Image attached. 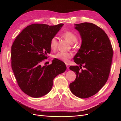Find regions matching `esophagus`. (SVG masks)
Here are the masks:
<instances>
[{
    "label": "esophagus",
    "instance_id": "esophagus-1",
    "mask_svg": "<svg viewBox=\"0 0 121 121\" xmlns=\"http://www.w3.org/2000/svg\"><path fill=\"white\" fill-rule=\"evenodd\" d=\"M66 67H67V69H69V66H68V64H66Z\"/></svg>",
    "mask_w": 121,
    "mask_h": 121
}]
</instances>
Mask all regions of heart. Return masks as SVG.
Instances as JSON below:
<instances>
[{"label":"heart","mask_w":121,"mask_h":121,"mask_svg":"<svg viewBox=\"0 0 121 121\" xmlns=\"http://www.w3.org/2000/svg\"><path fill=\"white\" fill-rule=\"evenodd\" d=\"M66 39L69 41L71 43H73L78 41V37L73 32L70 31L65 32L63 35ZM57 47V37H53L52 38L50 41V48L53 50L56 49ZM73 54L71 52H58L56 53L53 57L55 59L61 60L65 63H67L69 59L72 58Z\"/></svg>","instance_id":"1"}]
</instances>
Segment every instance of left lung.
I'll return each instance as SVG.
<instances>
[{
  "label": "left lung",
  "mask_w": 121,
  "mask_h": 121,
  "mask_svg": "<svg viewBox=\"0 0 121 121\" xmlns=\"http://www.w3.org/2000/svg\"><path fill=\"white\" fill-rule=\"evenodd\" d=\"M75 25L82 43L73 58L79 66L69 67L77 75L75 80L69 84V89L75 96L86 99L97 94L105 84L110 71L113 51L107 34L97 25L89 22Z\"/></svg>",
  "instance_id": "1"
}]
</instances>
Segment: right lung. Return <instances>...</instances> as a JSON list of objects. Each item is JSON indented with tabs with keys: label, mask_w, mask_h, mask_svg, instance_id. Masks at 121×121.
<instances>
[{
	"label": "right lung",
	"mask_w": 121,
	"mask_h": 121,
	"mask_svg": "<svg viewBox=\"0 0 121 121\" xmlns=\"http://www.w3.org/2000/svg\"><path fill=\"white\" fill-rule=\"evenodd\" d=\"M63 25L34 23L18 34L11 47V66L21 89L33 98H39L52 89L54 78L67 69L60 60L41 66L50 53V41Z\"/></svg>",
	"instance_id": "obj_1"
}]
</instances>
